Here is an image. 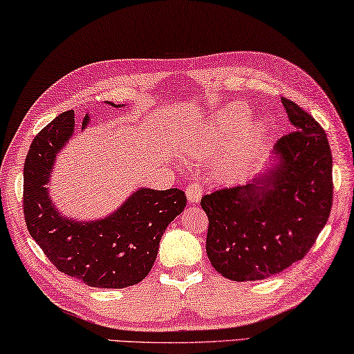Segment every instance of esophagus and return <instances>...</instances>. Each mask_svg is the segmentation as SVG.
Wrapping results in <instances>:
<instances>
[{
	"label": "esophagus",
	"mask_w": 354,
	"mask_h": 354,
	"mask_svg": "<svg viewBox=\"0 0 354 354\" xmlns=\"http://www.w3.org/2000/svg\"><path fill=\"white\" fill-rule=\"evenodd\" d=\"M185 193H187V199L189 202H198L201 199L202 193H204V189H202V187L198 182H191L187 187V189H185Z\"/></svg>",
	"instance_id": "esophagus-1"
}]
</instances>
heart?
I'll use <instances>...</instances> for the list:
<instances>
[{
	"instance_id": "1",
	"label": "heart",
	"mask_w": 354,
	"mask_h": 354,
	"mask_svg": "<svg viewBox=\"0 0 354 354\" xmlns=\"http://www.w3.org/2000/svg\"><path fill=\"white\" fill-rule=\"evenodd\" d=\"M245 103L219 108L208 115L198 131L189 135L185 146L198 158L215 156L230 146L216 161V176L235 182L256 166L270 125L265 119H251Z\"/></svg>"
}]
</instances>
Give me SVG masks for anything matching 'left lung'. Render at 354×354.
<instances>
[{
  "instance_id": "1",
  "label": "left lung",
  "mask_w": 354,
  "mask_h": 354,
  "mask_svg": "<svg viewBox=\"0 0 354 354\" xmlns=\"http://www.w3.org/2000/svg\"><path fill=\"white\" fill-rule=\"evenodd\" d=\"M293 133L243 187L205 194L207 256L232 281H260L303 259L333 205V155L326 133L297 103L282 98Z\"/></svg>"
}]
</instances>
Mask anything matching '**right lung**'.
Returning a JSON list of instances; mask_svg holds the SVG:
<instances>
[{
    "label": "right lung",
    "instance_id": "obj_1",
    "mask_svg": "<svg viewBox=\"0 0 354 354\" xmlns=\"http://www.w3.org/2000/svg\"><path fill=\"white\" fill-rule=\"evenodd\" d=\"M106 103L120 108L113 102ZM89 122L91 114H86L81 130ZM73 131L75 113L67 111L34 138L23 167V212L28 230L64 274L77 277L89 287L135 286L152 270L161 236L187 207V198L177 188L158 191L142 187L103 218L62 215L48 185L57 155Z\"/></svg>",
    "mask_w": 354,
    "mask_h": 354
}]
</instances>
